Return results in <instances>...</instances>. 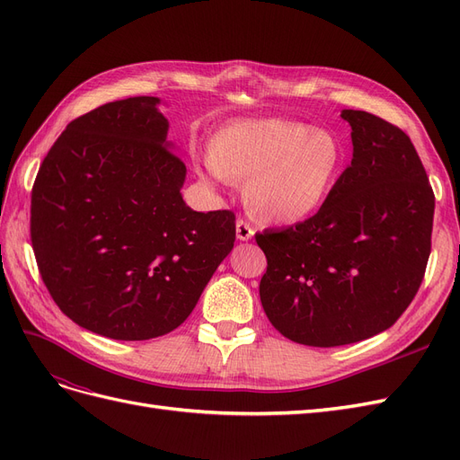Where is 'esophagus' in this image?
Masks as SVG:
<instances>
[{"label": "esophagus", "mask_w": 460, "mask_h": 460, "mask_svg": "<svg viewBox=\"0 0 460 460\" xmlns=\"http://www.w3.org/2000/svg\"><path fill=\"white\" fill-rule=\"evenodd\" d=\"M253 234H255L253 226L249 225L247 220L238 218V222H235V235H238V240H242V242L252 240V238H253Z\"/></svg>", "instance_id": "obj_1"}]
</instances>
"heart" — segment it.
I'll return each instance as SVG.
<instances>
[{"label": "heart", "mask_w": 460, "mask_h": 460, "mask_svg": "<svg viewBox=\"0 0 460 460\" xmlns=\"http://www.w3.org/2000/svg\"><path fill=\"white\" fill-rule=\"evenodd\" d=\"M341 164L343 149L332 134L280 119L228 124L205 159L218 182H245L247 211L274 225L313 215L330 196Z\"/></svg>", "instance_id": "obj_1"}]
</instances>
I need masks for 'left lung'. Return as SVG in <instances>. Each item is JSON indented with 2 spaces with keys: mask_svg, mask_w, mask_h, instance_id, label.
<instances>
[{
  "mask_svg": "<svg viewBox=\"0 0 460 460\" xmlns=\"http://www.w3.org/2000/svg\"><path fill=\"white\" fill-rule=\"evenodd\" d=\"M351 164L323 207L255 234L267 255L259 294L284 338L313 347L392 328L419 291L431 252L434 190L411 137L367 111L343 109Z\"/></svg>",
  "mask_w": 460,
  "mask_h": 460,
  "instance_id": "1",
  "label": "left lung"
}]
</instances>
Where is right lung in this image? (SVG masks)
Listing matches in <instances>:
<instances>
[{"mask_svg": "<svg viewBox=\"0 0 460 460\" xmlns=\"http://www.w3.org/2000/svg\"><path fill=\"white\" fill-rule=\"evenodd\" d=\"M157 103L128 97L68 122L32 186L41 280L73 323L111 340L178 328L235 242L232 211H191L180 196L186 164Z\"/></svg>", "mask_w": 460, "mask_h": 460, "instance_id": "add662e5", "label": "right lung"}]
</instances>
